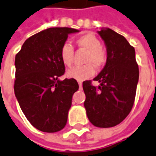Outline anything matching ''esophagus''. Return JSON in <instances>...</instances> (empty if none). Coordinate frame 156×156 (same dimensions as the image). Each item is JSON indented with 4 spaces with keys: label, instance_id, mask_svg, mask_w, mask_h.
<instances>
[{
    "label": "esophagus",
    "instance_id": "esophagus-1",
    "mask_svg": "<svg viewBox=\"0 0 156 156\" xmlns=\"http://www.w3.org/2000/svg\"><path fill=\"white\" fill-rule=\"evenodd\" d=\"M78 85H79V87L81 88V87H82V85H83V83H82L81 81H78Z\"/></svg>",
    "mask_w": 156,
    "mask_h": 156
}]
</instances>
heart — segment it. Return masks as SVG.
I'll return each instance as SVG.
<instances>
[{
  "label": "heart",
  "instance_id": "heart-1",
  "mask_svg": "<svg viewBox=\"0 0 156 156\" xmlns=\"http://www.w3.org/2000/svg\"><path fill=\"white\" fill-rule=\"evenodd\" d=\"M78 46L87 51L85 58V66H75L66 73L67 77L76 80L83 81L92 77L95 74V65L99 68L104 66L107 60V52L101 47V42L93 34L87 33L77 40ZM60 58L63 65L66 67L72 66L73 63L74 49L70 44L65 43L60 49Z\"/></svg>",
  "mask_w": 156,
  "mask_h": 156
}]
</instances>
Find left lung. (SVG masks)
I'll use <instances>...</instances> for the list:
<instances>
[{
	"label": "left lung",
	"instance_id": "left-lung-1",
	"mask_svg": "<svg viewBox=\"0 0 156 156\" xmlns=\"http://www.w3.org/2000/svg\"><path fill=\"white\" fill-rule=\"evenodd\" d=\"M105 41L107 60L104 69L91 81L83 82L84 108L90 122L96 127L110 128L123 121L131 110L139 79L135 48L126 39L110 28L98 32Z\"/></svg>",
	"mask_w": 156,
	"mask_h": 156
}]
</instances>
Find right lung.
<instances>
[{"label":"right lung","mask_w":156,"mask_h":156,"mask_svg":"<svg viewBox=\"0 0 156 156\" xmlns=\"http://www.w3.org/2000/svg\"><path fill=\"white\" fill-rule=\"evenodd\" d=\"M79 32L70 27H51L31 36L15 56L14 94L27 119L37 129L61 130L67 122L74 92V78L59 80L65 73L60 49L68 34Z\"/></svg>","instance_id":"obj_1"}]
</instances>
